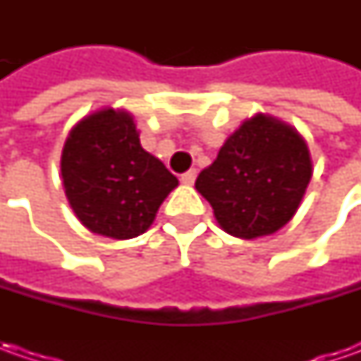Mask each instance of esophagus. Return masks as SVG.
I'll return each instance as SVG.
<instances>
[{
	"mask_svg": "<svg viewBox=\"0 0 361 361\" xmlns=\"http://www.w3.org/2000/svg\"><path fill=\"white\" fill-rule=\"evenodd\" d=\"M195 178H197V171H195V169H190V171H187V173L180 176V180H183L185 185H192Z\"/></svg>",
	"mask_w": 361,
	"mask_h": 361,
	"instance_id": "esophagus-1",
	"label": "esophagus"
}]
</instances>
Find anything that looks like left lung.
Wrapping results in <instances>:
<instances>
[{
	"label": "left lung",
	"mask_w": 361,
	"mask_h": 361,
	"mask_svg": "<svg viewBox=\"0 0 361 361\" xmlns=\"http://www.w3.org/2000/svg\"><path fill=\"white\" fill-rule=\"evenodd\" d=\"M312 157L295 128L257 114L245 120L195 187L233 237L257 239L295 215L312 180Z\"/></svg>",
	"instance_id": "8db88e82"
}]
</instances>
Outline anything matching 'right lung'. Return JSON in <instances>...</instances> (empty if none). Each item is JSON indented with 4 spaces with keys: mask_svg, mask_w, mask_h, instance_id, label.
Masks as SVG:
<instances>
[{
    "mask_svg": "<svg viewBox=\"0 0 361 361\" xmlns=\"http://www.w3.org/2000/svg\"><path fill=\"white\" fill-rule=\"evenodd\" d=\"M70 207L92 233L110 239L142 235L178 180L140 146L128 112L106 108L80 120L62 150Z\"/></svg>",
    "mask_w": 361,
    "mask_h": 361,
    "instance_id": "add662e5",
    "label": "right lung"
}]
</instances>
